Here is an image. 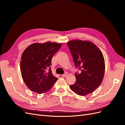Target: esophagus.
<instances>
[{
	"instance_id": "obj_1",
	"label": "esophagus",
	"mask_w": 125,
	"mask_h": 125,
	"mask_svg": "<svg viewBox=\"0 0 125 125\" xmlns=\"http://www.w3.org/2000/svg\"><path fill=\"white\" fill-rule=\"evenodd\" d=\"M67 75H68V73H67V72H65V73L63 74L62 75V76L63 77H66Z\"/></svg>"
}]
</instances>
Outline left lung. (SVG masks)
I'll return each mask as SVG.
<instances>
[{"label": "left lung", "instance_id": "1", "mask_svg": "<svg viewBox=\"0 0 125 125\" xmlns=\"http://www.w3.org/2000/svg\"><path fill=\"white\" fill-rule=\"evenodd\" d=\"M76 68L75 83L71 90L79 95L93 92L103 81L105 73L104 58L100 49L90 41L71 40L67 43Z\"/></svg>", "mask_w": 125, "mask_h": 125}]
</instances>
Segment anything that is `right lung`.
Returning a JSON list of instances; mask_svg holds the SVG:
<instances>
[{"label": "right lung", "mask_w": 125, "mask_h": 125, "mask_svg": "<svg viewBox=\"0 0 125 125\" xmlns=\"http://www.w3.org/2000/svg\"><path fill=\"white\" fill-rule=\"evenodd\" d=\"M62 44L51 42L30 45L23 52L20 62L21 73L26 85L41 94L48 91L57 78L52 74L51 66L52 56Z\"/></svg>", "instance_id": "right-lung-1"}]
</instances>
